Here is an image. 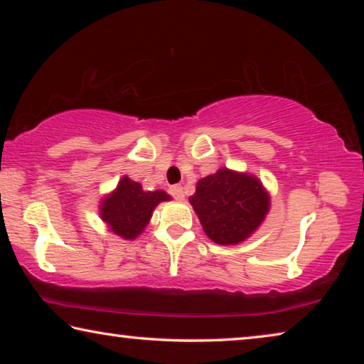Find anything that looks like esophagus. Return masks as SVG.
<instances>
[{
    "instance_id": "1",
    "label": "esophagus",
    "mask_w": 364,
    "mask_h": 364,
    "mask_svg": "<svg viewBox=\"0 0 364 364\" xmlns=\"http://www.w3.org/2000/svg\"><path fill=\"white\" fill-rule=\"evenodd\" d=\"M168 193L171 194V197H175L176 200H183L184 199V191L181 186H178V184H175V186H170Z\"/></svg>"
}]
</instances>
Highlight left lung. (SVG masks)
<instances>
[{
    "instance_id": "obj_1",
    "label": "left lung",
    "mask_w": 364,
    "mask_h": 364,
    "mask_svg": "<svg viewBox=\"0 0 364 364\" xmlns=\"http://www.w3.org/2000/svg\"><path fill=\"white\" fill-rule=\"evenodd\" d=\"M189 202L207 236L221 245L245 241L269 210V196L260 180L230 168L197 181Z\"/></svg>"
}]
</instances>
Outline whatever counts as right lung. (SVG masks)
<instances>
[{
    "mask_svg": "<svg viewBox=\"0 0 364 364\" xmlns=\"http://www.w3.org/2000/svg\"><path fill=\"white\" fill-rule=\"evenodd\" d=\"M164 200H170L165 191H143L139 183L123 176L115 191L101 200L100 215L110 231L132 241L143 232L154 208Z\"/></svg>",
    "mask_w": 364,
    "mask_h": 364,
    "instance_id": "right-lung-1",
    "label": "right lung"
}]
</instances>
